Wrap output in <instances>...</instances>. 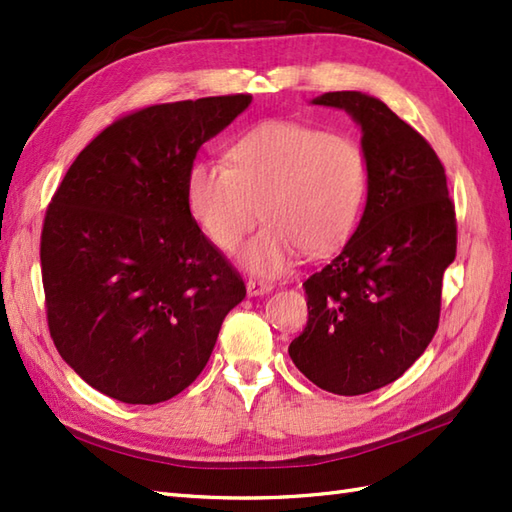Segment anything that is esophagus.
Returning <instances> with one entry per match:
<instances>
[{"instance_id": "1", "label": "esophagus", "mask_w": 512, "mask_h": 512, "mask_svg": "<svg viewBox=\"0 0 512 512\" xmlns=\"http://www.w3.org/2000/svg\"><path fill=\"white\" fill-rule=\"evenodd\" d=\"M270 290H273V284H270V281H262V279H248L246 281L248 297H262V295H268Z\"/></svg>"}]
</instances>
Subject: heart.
Here are the masks:
<instances>
[{
    "label": "heart",
    "instance_id": "1",
    "mask_svg": "<svg viewBox=\"0 0 512 512\" xmlns=\"http://www.w3.org/2000/svg\"><path fill=\"white\" fill-rule=\"evenodd\" d=\"M228 156L231 165L198 160L189 169L187 204L202 235L224 253L264 215L268 224L237 255L248 273L281 275L303 250L330 255L354 233L369 167L352 136L266 121L237 138Z\"/></svg>",
    "mask_w": 512,
    "mask_h": 512
}]
</instances>
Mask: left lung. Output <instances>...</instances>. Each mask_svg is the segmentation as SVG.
Instances as JSON below:
<instances>
[{"mask_svg": "<svg viewBox=\"0 0 512 512\" xmlns=\"http://www.w3.org/2000/svg\"><path fill=\"white\" fill-rule=\"evenodd\" d=\"M312 105L345 110L361 127L369 187L354 235L303 284L308 325L288 354L317 387L358 396L394 383L436 334L455 209L436 151L383 101L328 92Z\"/></svg>", "mask_w": 512, "mask_h": 512, "instance_id": "8db88e82", "label": "left lung"}]
</instances>
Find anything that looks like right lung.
I'll use <instances>...</instances> for the list:
<instances>
[{"label":"right lung","instance_id":"1","mask_svg":"<svg viewBox=\"0 0 512 512\" xmlns=\"http://www.w3.org/2000/svg\"><path fill=\"white\" fill-rule=\"evenodd\" d=\"M250 101L209 96L118 118L54 193L41 233L48 328L63 361L101 394L127 405L178 396L246 297L193 222L187 178L200 147Z\"/></svg>","mask_w":512,"mask_h":512}]
</instances>
